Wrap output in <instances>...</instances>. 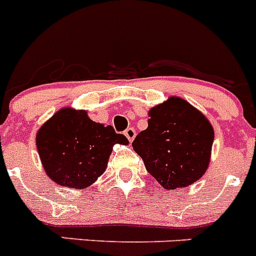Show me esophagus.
<instances>
[{"instance_id": "obj_1", "label": "esophagus", "mask_w": 256, "mask_h": 256, "mask_svg": "<svg viewBox=\"0 0 256 256\" xmlns=\"http://www.w3.org/2000/svg\"><path fill=\"white\" fill-rule=\"evenodd\" d=\"M124 134H126V138H128L130 142H132L133 140H134V137H136V130H134V128H128V130H126V132H124Z\"/></svg>"}]
</instances>
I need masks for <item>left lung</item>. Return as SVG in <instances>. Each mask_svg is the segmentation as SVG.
<instances>
[{
  "label": "left lung",
  "mask_w": 256,
  "mask_h": 256,
  "mask_svg": "<svg viewBox=\"0 0 256 256\" xmlns=\"http://www.w3.org/2000/svg\"><path fill=\"white\" fill-rule=\"evenodd\" d=\"M148 126L136 136L133 150L166 190L190 186L206 172L214 130L187 101L170 97L150 110Z\"/></svg>",
  "instance_id": "obj_1"
}]
</instances>
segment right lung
<instances>
[{"mask_svg":"<svg viewBox=\"0 0 256 256\" xmlns=\"http://www.w3.org/2000/svg\"><path fill=\"white\" fill-rule=\"evenodd\" d=\"M115 144H128L112 126L92 122L86 112L62 108L37 133V148L47 176L70 188H84L102 176Z\"/></svg>","mask_w":256,"mask_h":256,"instance_id":"right-lung-1","label":"right lung"}]
</instances>
